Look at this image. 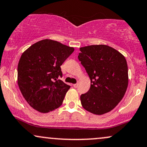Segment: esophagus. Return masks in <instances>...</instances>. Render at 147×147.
Listing matches in <instances>:
<instances>
[{"label":"esophagus","mask_w":147,"mask_h":147,"mask_svg":"<svg viewBox=\"0 0 147 147\" xmlns=\"http://www.w3.org/2000/svg\"><path fill=\"white\" fill-rule=\"evenodd\" d=\"M77 86H78V84H73V87H74V88H77Z\"/></svg>","instance_id":"obj_1"}]
</instances>
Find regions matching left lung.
Segmentation results:
<instances>
[{
	"label": "left lung",
	"instance_id": "left-lung-1",
	"mask_svg": "<svg viewBox=\"0 0 147 147\" xmlns=\"http://www.w3.org/2000/svg\"><path fill=\"white\" fill-rule=\"evenodd\" d=\"M78 59L90 79V88L81 94L82 107L96 115L110 112L119 103L128 86L124 55L107 45L81 47Z\"/></svg>",
	"mask_w": 147,
	"mask_h": 147
}]
</instances>
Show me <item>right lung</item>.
Returning <instances> with one entry per match:
<instances>
[{
  "label": "right lung",
  "mask_w": 147,
  "mask_h": 147,
  "mask_svg": "<svg viewBox=\"0 0 147 147\" xmlns=\"http://www.w3.org/2000/svg\"><path fill=\"white\" fill-rule=\"evenodd\" d=\"M73 47L45 39L24 51L18 65V84L24 99L33 109L48 113L60 107L70 86L58 79L61 66Z\"/></svg>",
  "instance_id": "1"
}]
</instances>
